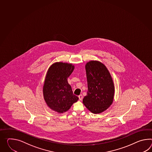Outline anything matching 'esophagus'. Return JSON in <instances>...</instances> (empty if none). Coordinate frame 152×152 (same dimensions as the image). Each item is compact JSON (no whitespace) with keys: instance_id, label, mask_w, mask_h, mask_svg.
<instances>
[{"instance_id":"esophagus-1","label":"esophagus","mask_w":152,"mask_h":152,"mask_svg":"<svg viewBox=\"0 0 152 152\" xmlns=\"http://www.w3.org/2000/svg\"><path fill=\"white\" fill-rule=\"evenodd\" d=\"M78 98H79V100H82L83 99V96L82 94H80V96H78Z\"/></svg>"}]
</instances>
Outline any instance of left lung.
I'll list each match as a JSON object with an SVG mask.
<instances>
[{
	"label": "left lung",
	"mask_w": 152,
	"mask_h": 152,
	"mask_svg": "<svg viewBox=\"0 0 152 152\" xmlns=\"http://www.w3.org/2000/svg\"><path fill=\"white\" fill-rule=\"evenodd\" d=\"M85 68L88 91L83 103L92 113L99 114L113 103L115 92L113 80L107 67L98 61H90Z\"/></svg>",
	"instance_id": "8db88e82"
}]
</instances>
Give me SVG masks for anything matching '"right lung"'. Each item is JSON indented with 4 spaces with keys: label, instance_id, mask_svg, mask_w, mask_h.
Instances as JSON below:
<instances>
[{
    "label": "right lung",
    "instance_id": "obj_1",
    "mask_svg": "<svg viewBox=\"0 0 152 152\" xmlns=\"http://www.w3.org/2000/svg\"><path fill=\"white\" fill-rule=\"evenodd\" d=\"M72 64L57 62L49 67L43 88L47 105L58 113L67 111L78 97L73 94L67 78L74 70Z\"/></svg>",
    "mask_w": 152,
    "mask_h": 152
}]
</instances>
